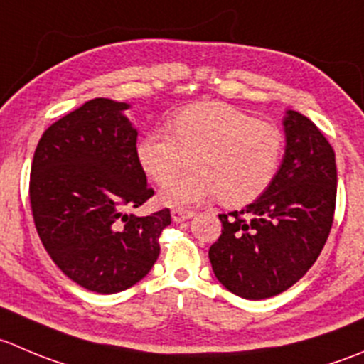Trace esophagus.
Here are the masks:
<instances>
[{
	"label": "esophagus",
	"instance_id": "34e87169",
	"mask_svg": "<svg viewBox=\"0 0 364 364\" xmlns=\"http://www.w3.org/2000/svg\"><path fill=\"white\" fill-rule=\"evenodd\" d=\"M171 217H172V220H174V222H185V220H188V218L193 217V211L176 208V210L171 211Z\"/></svg>",
	"mask_w": 364,
	"mask_h": 364
}]
</instances>
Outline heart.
<instances>
[{"instance_id": "obj_1", "label": "heart", "mask_w": 364, "mask_h": 364, "mask_svg": "<svg viewBox=\"0 0 364 364\" xmlns=\"http://www.w3.org/2000/svg\"><path fill=\"white\" fill-rule=\"evenodd\" d=\"M167 129H153L136 144L140 167L158 185L196 152V171L161 188L160 200L185 208L218 196L225 206L252 203L272 183L283 156L277 126L218 101H200L174 112Z\"/></svg>"}]
</instances>
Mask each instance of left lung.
Returning <instances> with one entry per match:
<instances>
[{
  "label": "left lung",
  "mask_w": 364,
  "mask_h": 364,
  "mask_svg": "<svg viewBox=\"0 0 364 364\" xmlns=\"http://www.w3.org/2000/svg\"><path fill=\"white\" fill-rule=\"evenodd\" d=\"M283 126L287 147L279 171L254 203L218 215L222 235L208 252L222 287L249 301L294 287L320 256L333 225V147L299 112L288 110Z\"/></svg>",
  "instance_id": "obj_1"
}]
</instances>
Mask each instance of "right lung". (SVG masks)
<instances>
[{"label":"right lung","mask_w":364,"mask_h":364,"mask_svg":"<svg viewBox=\"0 0 364 364\" xmlns=\"http://www.w3.org/2000/svg\"><path fill=\"white\" fill-rule=\"evenodd\" d=\"M128 103L96 97L41 136L30 203L41 242L69 279L96 294L128 290L160 256L171 211L126 213L153 197L136 158Z\"/></svg>","instance_id":"right-lung-1"}]
</instances>
